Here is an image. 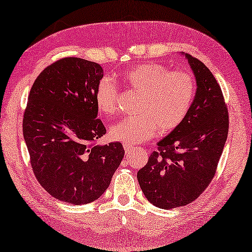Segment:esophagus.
Instances as JSON below:
<instances>
[{
    "mask_svg": "<svg viewBox=\"0 0 252 252\" xmlns=\"http://www.w3.org/2000/svg\"><path fill=\"white\" fill-rule=\"evenodd\" d=\"M123 146H125L126 155H130L133 152V149H134V147H133V146H127V145H123Z\"/></svg>",
    "mask_w": 252,
    "mask_h": 252,
    "instance_id": "obj_1",
    "label": "esophagus"
}]
</instances>
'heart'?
<instances>
[{"label": "heart", "mask_w": 252, "mask_h": 252, "mask_svg": "<svg viewBox=\"0 0 252 252\" xmlns=\"http://www.w3.org/2000/svg\"><path fill=\"white\" fill-rule=\"evenodd\" d=\"M127 89L138 96L134 112L110 126L112 141L134 146L154 137L158 132L168 133L184 120L195 96L196 85L189 72L170 71L159 63H138L120 74ZM119 92L114 82L103 79L95 93L96 106L105 116H112L118 109Z\"/></svg>", "instance_id": "heart-1"}]
</instances>
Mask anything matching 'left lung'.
Instances as JSON below:
<instances>
[{
    "label": "left lung",
    "mask_w": 252,
    "mask_h": 252,
    "mask_svg": "<svg viewBox=\"0 0 252 252\" xmlns=\"http://www.w3.org/2000/svg\"><path fill=\"white\" fill-rule=\"evenodd\" d=\"M185 58L196 78L195 98L181 125L158 142V151L137 172L147 200L167 210L189 205L207 189L228 133L220 85L205 63L189 54Z\"/></svg>",
    "instance_id": "left-lung-1"
}]
</instances>
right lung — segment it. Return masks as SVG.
<instances>
[{
    "mask_svg": "<svg viewBox=\"0 0 252 252\" xmlns=\"http://www.w3.org/2000/svg\"><path fill=\"white\" fill-rule=\"evenodd\" d=\"M103 68L65 57L42 71L30 90L23 132L42 187L58 200L85 205L108 189L125 156L119 142L96 145L106 133L95 93Z\"/></svg>",
    "mask_w": 252,
    "mask_h": 252,
    "instance_id": "1",
    "label": "right lung"
}]
</instances>
